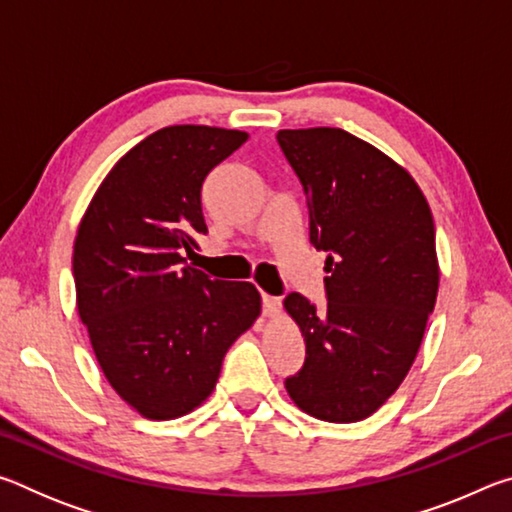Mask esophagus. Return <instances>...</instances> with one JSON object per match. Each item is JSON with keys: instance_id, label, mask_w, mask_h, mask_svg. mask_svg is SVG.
<instances>
[{"instance_id": "esophagus-1", "label": "esophagus", "mask_w": 512, "mask_h": 512, "mask_svg": "<svg viewBox=\"0 0 512 512\" xmlns=\"http://www.w3.org/2000/svg\"><path fill=\"white\" fill-rule=\"evenodd\" d=\"M280 298H273V296H262V309H264V316L266 318H277L280 316Z\"/></svg>"}]
</instances>
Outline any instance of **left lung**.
Here are the masks:
<instances>
[{"instance_id":"obj_1","label":"left lung","mask_w":512,"mask_h":512,"mask_svg":"<svg viewBox=\"0 0 512 512\" xmlns=\"http://www.w3.org/2000/svg\"><path fill=\"white\" fill-rule=\"evenodd\" d=\"M277 142L305 187L311 244L327 253V309L284 300L307 345L284 386L311 418L366 420L409 375L436 305L429 203L402 164L343 128H284Z\"/></svg>"}]
</instances>
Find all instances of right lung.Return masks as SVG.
<instances>
[{
	"instance_id": "obj_1",
	"label": "right lung",
	"mask_w": 512,
	"mask_h": 512,
	"mask_svg": "<svg viewBox=\"0 0 512 512\" xmlns=\"http://www.w3.org/2000/svg\"><path fill=\"white\" fill-rule=\"evenodd\" d=\"M246 140L219 126L160 128L110 169L76 230L79 316L103 377L142 418L198 409L262 314L255 284L210 280L185 259L207 232L205 178Z\"/></svg>"
}]
</instances>
